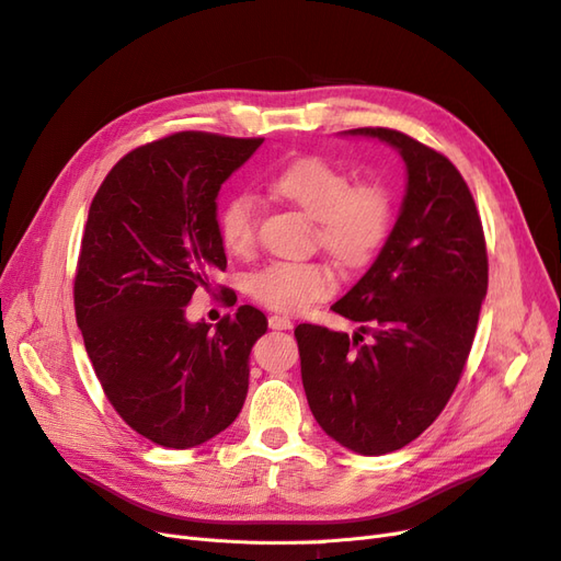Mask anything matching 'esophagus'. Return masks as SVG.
I'll return each instance as SVG.
<instances>
[{"instance_id":"1","label":"esophagus","mask_w":561,"mask_h":561,"mask_svg":"<svg viewBox=\"0 0 561 561\" xmlns=\"http://www.w3.org/2000/svg\"><path fill=\"white\" fill-rule=\"evenodd\" d=\"M268 328L271 330H293V320L287 316H271L268 318Z\"/></svg>"}]
</instances>
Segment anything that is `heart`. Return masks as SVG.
Listing matches in <instances>:
<instances>
[{
    "label": "heart",
    "mask_w": 561,
    "mask_h": 561,
    "mask_svg": "<svg viewBox=\"0 0 561 561\" xmlns=\"http://www.w3.org/2000/svg\"><path fill=\"white\" fill-rule=\"evenodd\" d=\"M268 192L293 203L316 222V243L339 262L358 264L375 252L390 229L393 201L379 182H351L348 173L322 159H299L271 175ZM260 208L250 194L229 196L217 213V233L222 245L245 257L257 243ZM250 295L264 307L295 313L334 290L328 264L268 262L248 280Z\"/></svg>",
    "instance_id": "obj_1"
}]
</instances>
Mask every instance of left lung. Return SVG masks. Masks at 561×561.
<instances>
[{
    "mask_svg": "<svg viewBox=\"0 0 561 561\" xmlns=\"http://www.w3.org/2000/svg\"><path fill=\"white\" fill-rule=\"evenodd\" d=\"M346 133L400 151L402 208L375 264L332 304L360 330L348 336L301 322L295 336L320 428L355 454L381 456L410 445L449 402L478 330L489 262L472 194L445 154L393 128Z\"/></svg>",
    "mask_w": 561,
    "mask_h": 561,
    "instance_id": "left-lung-1",
    "label": "left lung"
}]
</instances>
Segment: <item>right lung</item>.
Instances as JSON below:
<instances>
[{
	"label": "right lung",
	"mask_w": 561,
	"mask_h": 561,
	"mask_svg": "<svg viewBox=\"0 0 561 561\" xmlns=\"http://www.w3.org/2000/svg\"><path fill=\"white\" fill-rule=\"evenodd\" d=\"M262 138L182 130L118 161L93 196L75 311L95 377L128 426L168 449L229 428L248 396L266 316L239 307L210 330L186 304L227 268L217 194Z\"/></svg>",
	"instance_id": "obj_1"
}]
</instances>
